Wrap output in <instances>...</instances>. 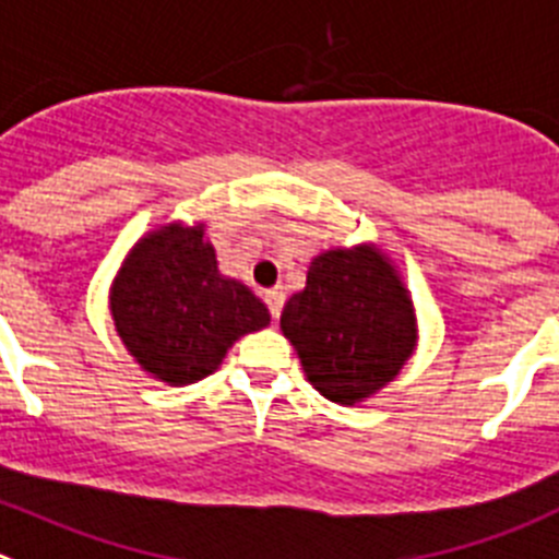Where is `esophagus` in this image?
<instances>
[{
  "label": "esophagus",
  "instance_id": "esophagus-1",
  "mask_svg": "<svg viewBox=\"0 0 559 559\" xmlns=\"http://www.w3.org/2000/svg\"><path fill=\"white\" fill-rule=\"evenodd\" d=\"M264 304H267V309H270V314H273V320H278L281 309H284V292H278V289L264 292Z\"/></svg>",
  "mask_w": 559,
  "mask_h": 559
}]
</instances>
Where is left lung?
Segmentation results:
<instances>
[{
    "instance_id": "obj_1",
    "label": "left lung",
    "mask_w": 559,
    "mask_h": 559,
    "mask_svg": "<svg viewBox=\"0 0 559 559\" xmlns=\"http://www.w3.org/2000/svg\"><path fill=\"white\" fill-rule=\"evenodd\" d=\"M281 331L311 386L342 406L390 384L417 345L409 292L376 245L314 255L306 289L281 311Z\"/></svg>"
}]
</instances>
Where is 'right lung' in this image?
<instances>
[{
    "instance_id": "right-lung-1",
    "label": "right lung",
    "mask_w": 559,
    "mask_h": 559,
    "mask_svg": "<svg viewBox=\"0 0 559 559\" xmlns=\"http://www.w3.org/2000/svg\"><path fill=\"white\" fill-rule=\"evenodd\" d=\"M110 317L142 370L173 386L211 376L239 336L270 325L267 306L219 275L203 225L180 223L135 242L110 286Z\"/></svg>"
}]
</instances>
